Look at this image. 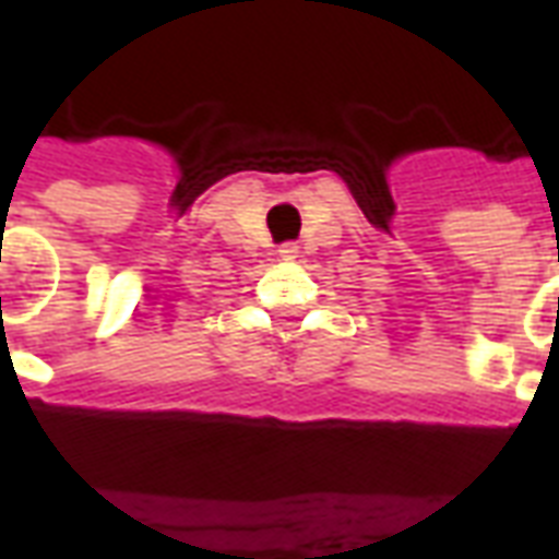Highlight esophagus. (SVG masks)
<instances>
[{
  "label": "esophagus",
  "instance_id": "esophagus-1",
  "mask_svg": "<svg viewBox=\"0 0 559 559\" xmlns=\"http://www.w3.org/2000/svg\"><path fill=\"white\" fill-rule=\"evenodd\" d=\"M280 255L283 259H297V245H283L280 247Z\"/></svg>",
  "mask_w": 559,
  "mask_h": 559
}]
</instances>
